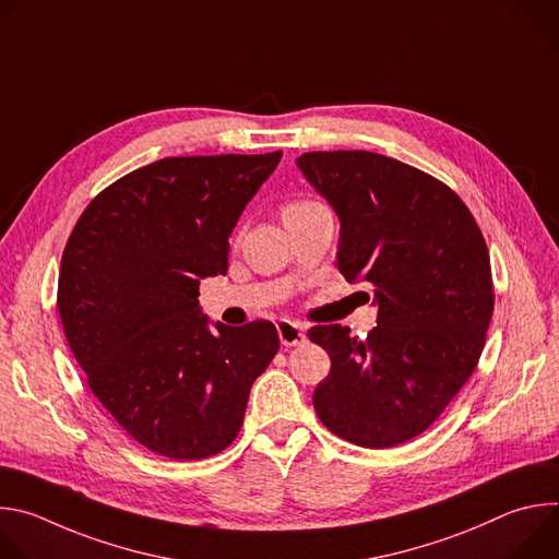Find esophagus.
<instances>
[{
  "instance_id": "1",
  "label": "esophagus",
  "mask_w": 559,
  "mask_h": 559,
  "mask_svg": "<svg viewBox=\"0 0 559 559\" xmlns=\"http://www.w3.org/2000/svg\"><path fill=\"white\" fill-rule=\"evenodd\" d=\"M276 330H278V338L285 347H296V345H302L307 341L305 330L300 325L292 323V321H281L276 325Z\"/></svg>"
}]
</instances>
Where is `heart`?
I'll return each mask as SVG.
<instances>
[{"instance_id": "b5f03b06", "label": "heart", "mask_w": 559, "mask_h": 559, "mask_svg": "<svg viewBox=\"0 0 559 559\" xmlns=\"http://www.w3.org/2000/svg\"><path fill=\"white\" fill-rule=\"evenodd\" d=\"M309 205H316V203H311V201H294V203H287L285 207H283V212H294V210H305V207H309Z\"/></svg>"}]
</instances>
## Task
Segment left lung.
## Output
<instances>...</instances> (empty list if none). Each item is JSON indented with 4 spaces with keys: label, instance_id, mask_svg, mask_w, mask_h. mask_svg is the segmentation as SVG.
Instances as JSON below:
<instances>
[{
    "label": "left lung",
    "instance_id": "obj_1",
    "mask_svg": "<svg viewBox=\"0 0 559 559\" xmlns=\"http://www.w3.org/2000/svg\"><path fill=\"white\" fill-rule=\"evenodd\" d=\"M302 177L341 221L338 270L373 287L376 328L307 332L330 358L313 409L367 449L423 433L473 373L493 313L485 236L462 199L431 175L365 150L305 152Z\"/></svg>",
    "mask_w": 559,
    "mask_h": 559
}]
</instances>
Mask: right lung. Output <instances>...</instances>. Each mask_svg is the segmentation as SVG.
Here are the masks:
<instances>
[{"instance_id":"add662e5","label":"right lung","mask_w":559,"mask_h":559,"mask_svg":"<svg viewBox=\"0 0 559 559\" xmlns=\"http://www.w3.org/2000/svg\"><path fill=\"white\" fill-rule=\"evenodd\" d=\"M281 156L162 158L97 194L68 238V345L106 412L154 453L203 460L231 444L278 352L270 321L210 330L199 283L227 272L229 234Z\"/></svg>"}]
</instances>
